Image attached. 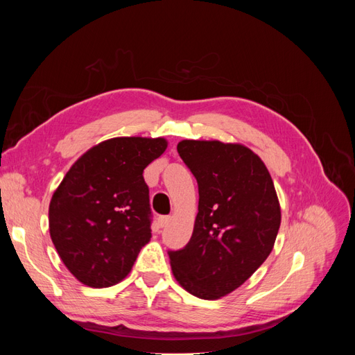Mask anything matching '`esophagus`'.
<instances>
[{
  "instance_id": "esophagus-1",
  "label": "esophagus",
  "mask_w": 355,
  "mask_h": 355,
  "mask_svg": "<svg viewBox=\"0 0 355 355\" xmlns=\"http://www.w3.org/2000/svg\"><path fill=\"white\" fill-rule=\"evenodd\" d=\"M170 220H171L170 216H159V218H158V227H159V228H164L166 225H168Z\"/></svg>"
}]
</instances>
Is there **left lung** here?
<instances>
[{"instance_id":"8db88e82","label":"left lung","mask_w":355,"mask_h":355,"mask_svg":"<svg viewBox=\"0 0 355 355\" xmlns=\"http://www.w3.org/2000/svg\"><path fill=\"white\" fill-rule=\"evenodd\" d=\"M178 153L200 198L189 243L168 252L171 271L200 299L227 296L272 250L282 222L274 182L263 161L240 144L182 141Z\"/></svg>"}]
</instances>
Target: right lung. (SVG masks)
<instances>
[{
	"label": "right lung",
	"mask_w": 355,
	"mask_h": 355,
	"mask_svg": "<svg viewBox=\"0 0 355 355\" xmlns=\"http://www.w3.org/2000/svg\"><path fill=\"white\" fill-rule=\"evenodd\" d=\"M163 137H114L81 155L51 197L50 237L85 286L110 287L130 272L151 240L145 167L166 151Z\"/></svg>",
	"instance_id": "obj_1"
}]
</instances>
